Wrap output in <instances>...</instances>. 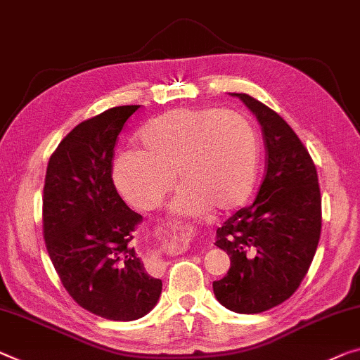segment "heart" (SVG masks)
I'll use <instances>...</instances> for the list:
<instances>
[{"instance_id": "heart-1", "label": "heart", "mask_w": 360, "mask_h": 360, "mask_svg": "<svg viewBox=\"0 0 360 360\" xmlns=\"http://www.w3.org/2000/svg\"><path fill=\"white\" fill-rule=\"evenodd\" d=\"M140 151L119 154L112 179L127 201L143 211L181 185L170 209L202 215L233 212L250 201L259 175V140L251 120L235 110L174 109L149 120Z\"/></svg>"}]
</instances>
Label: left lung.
<instances>
[{"label": "left lung", "instance_id": "obj_1", "mask_svg": "<svg viewBox=\"0 0 360 360\" xmlns=\"http://www.w3.org/2000/svg\"><path fill=\"white\" fill-rule=\"evenodd\" d=\"M256 115L265 143V175L251 206L217 229L230 269L212 283L217 301L238 314H259L300 288L322 229L317 169L283 117L246 93H231Z\"/></svg>", "mask_w": 360, "mask_h": 360}]
</instances>
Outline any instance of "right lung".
<instances>
[{
  "instance_id": "add662e5",
  "label": "right lung",
  "mask_w": 360,
  "mask_h": 360,
  "mask_svg": "<svg viewBox=\"0 0 360 360\" xmlns=\"http://www.w3.org/2000/svg\"><path fill=\"white\" fill-rule=\"evenodd\" d=\"M138 108H110L77 125L49 158L43 188V235L64 288L117 322L146 315L162 291L130 245L143 217L112 181L115 141Z\"/></svg>"
}]
</instances>
